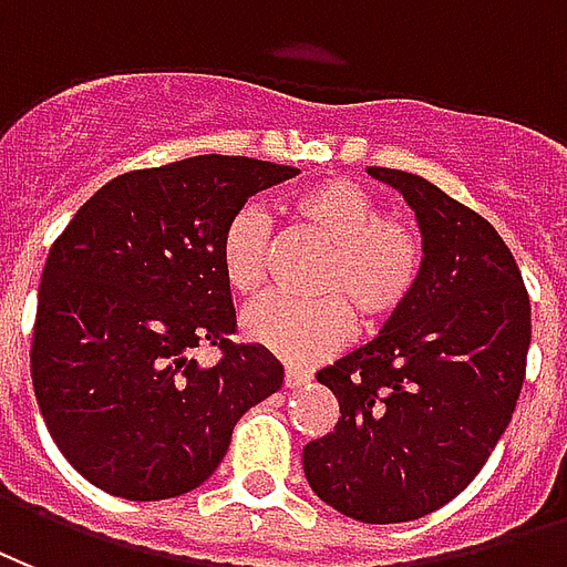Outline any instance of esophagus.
Segmentation results:
<instances>
[{"instance_id":"esophagus-1","label":"esophagus","mask_w":567,"mask_h":567,"mask_svg":"<svg viewBox=\"0 0 567 567\" xmlns=\"http://www.w3.org/2000/svg\"><path fill=\"white\" fill-rule=\"evenodd\" d=\"M308 380H311V371L292 369V365H287V369H284V386H287V390H296V386H305Z\"/></svg>"}]
</instances>
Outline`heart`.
Here are the masks:
<instances>
[{"label": "heart", "instance_id": "heart-1", "mask_svg": "<svg viewBox=\"0 0 567 567\" xmlns=\"http://www.w3.org/2000/svg\"><path fill=\"white\" fill-rule=\"evenodd\" d=\"M292 223L323 241L313 289L320 299L268 296L247 308L244 334L289 362H317L353 334V313L365 326H383L420 287L423 238L402 217L380 214L378 198L347 177H326L287 202ZM271 266V223L259 205H244L220 235L226 287L256 296Z\"/></svg>", "mask_w": 567, "mask_h": 567}]
</instances>
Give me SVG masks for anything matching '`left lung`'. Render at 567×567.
I'll list each match as a JSON object with an SVG mask.
<instances>
[{
	"label": "left lung",
	"mask_w": 567,
	"mask_h": 567,
	"mask_svg": "<svg viewBox=\"0 0 567 567\" xmlns=\"http://www.w3.org/2000/svg\"><path fill=\"white\" fill-rule=\"evenodd\" d=\"M369 175L414 208L423 278L374 341L317 371L341 416L301 465L329 507L386 526L444 507L486 465L526 380L532 305L493 223L420 175Z\"/></svg>",
	"instance_id": "1"
}]
</instances>
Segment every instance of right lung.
I'll list each match as a JSON object with an SVG mask.
<instances>
[{
    "mask_svg": "<svg viewBox=\"0 0 567 567\" xmlns=\"http://www.w3.org/2000/svg\"><path fill=\"white\" fill-rule=\"evenodd\" d=\"M299 168L189 156L114 177L53 241L32 332V386L72 468L130 502L175 498L220 465L235 423L284 383L235 344L220 235L235 210ZM217 346L205 370L192 350Z\"/></svg>",
    "mask_w": 567,
    "mask_h": 567,
    "instance_id": "add662e5",
    "label": "right lung"
}]
</instances>
